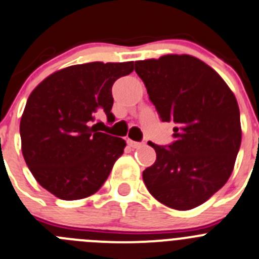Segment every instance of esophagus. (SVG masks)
<instances>
[{
  "label": "esophagus",
  "mask_w": 259,
  "mask_h": 259,
  "mask_svg": "<svg viewBox=\"0 0 259 259\" xmlns=\"http://www.w3.org/2000/svg\"><path fill=\"white\" fill-rule=\"evenodd\" d=\"M127 143H129L130 147H133V148H139V147L144 146V142H135V141H127Z\"/></svg>",
  "instance_id": "34e87169"
}]
</instances>
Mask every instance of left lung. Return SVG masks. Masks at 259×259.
<instances>
[{"label": "left lung", "mask_w": 259, "mask_h": 259, "mask_svg": "<svg viewBox=\"0 0 259 259\" xmlns=\"http://www.w3.org/2000/svg\"><path fill=\"white\" fill-rule=\"evenodd\" d=\"M162 122H174V141L151 143L156 161L143 171L150 193L169 208L188 210L225 186L241 143L236 98L213 68L191 55L135 62Z\"/></svg>", "instance_id": "8db88e82"}]
</instances>
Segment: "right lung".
<instances>
[{
    "mask_svg": "<svg viewBox=\"0 0 259 259\" xmlns=\"http://www.w3.org/2000/svg\"><path fill=\"white\" fill-rule=\"evenodd\" d=\"M134 69V62L67 67L32 92L20 120L22 152L31 173L62 200H78L103 186L126 146L99 130L98 115L112 124V85Z\"/></svg>",
    "mask_w": 259,
    "mask_h": 259,
    "instance_id": "add662e5",
    "label": "right lung"
}]
</instances>
